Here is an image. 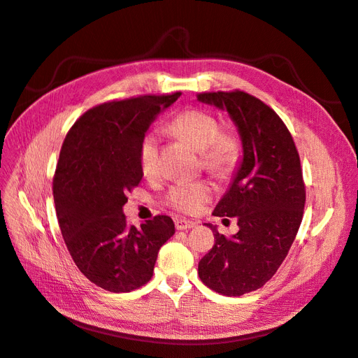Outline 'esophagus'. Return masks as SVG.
Here are the masks:
<instances>
[{"label": "esophagus", "mask_w": 358, "mask_h": 358, "mask_svg": "<svg viewBox=\"0 0 358 358\" xmlns=\"http://www.w3.org/2000/svg\"><path fill=\"white\" fill-rule=\"evenodd\" d=\"M176 227H177V230H190V228H194V227H196V222H194V221H189V219H176Z\"/></svg>", "instance_id": "esophagus-1"}]
</instances>
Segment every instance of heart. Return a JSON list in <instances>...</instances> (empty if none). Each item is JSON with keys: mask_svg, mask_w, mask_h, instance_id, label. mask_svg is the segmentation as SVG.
<instances>
[{"mask_svg": "<svg viewBox=\"0 0 358 358\" xmlns=\"http://www.w3.org/2000/svg\"><path fill=\"white\" fill-rule=\"evenodd\" d=\"M171 131L186 141L199 152L201 164L216 177H227L241 160L242 146L231 131L219 130L217 119L204 110L189 108L178 113L169 125ZM160 139L155 131L146 133L139 145V164L143 176L151 177L159 171ZM215 187L207 180L172 185L164 201L181 213L195 215L213 196Z\"/></svg>", "mask_w": 358, "mask_h": 358, "instance_id": "b5f03b06", "label": "heart"}]
</instances>
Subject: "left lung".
<instances>
[{"mask_svg":"<svg viewBox=\"0 0 358 358\" xmlns=\"http://www.w3.org/2000/svg\"><path fill=\"white\" fill-rule=\"evenodd\" d=\"M198 101L227 110L239 131L243 157L213 215L237 217L239 231L219 234L198 275L225 296L257 290L277 272L295 241L306 204L299 154L273 110L243 90L204 92Z\"/></svg>","mask_w":358,"mask_h":358,"instance_id":"8db88e82","label":"left lung"}]
</instances>
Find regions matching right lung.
Returning a JSON list of instances; mask_svg holds the SVG:
<instances>
[{
    "label": "right lung",
    "instance_id": "right-lung-1",
    "mask_svg": "<svg viewBox=\"0 0 358 358\" xmlns=\"http://www.w3.org/2000/svg\"><path fill=\"white\" fill-rule=\"evenodd\" d=\"M181 94L108 101L78 117L62 145L52 195L63 239L85 277L122 293L152 277L159 250L176 233L166 215L128 225L127 192L143 173L139 145L150 125Z\"/></svg>",
    "mask_w": 358,
    "mask_h": 358
}]
</instances>
